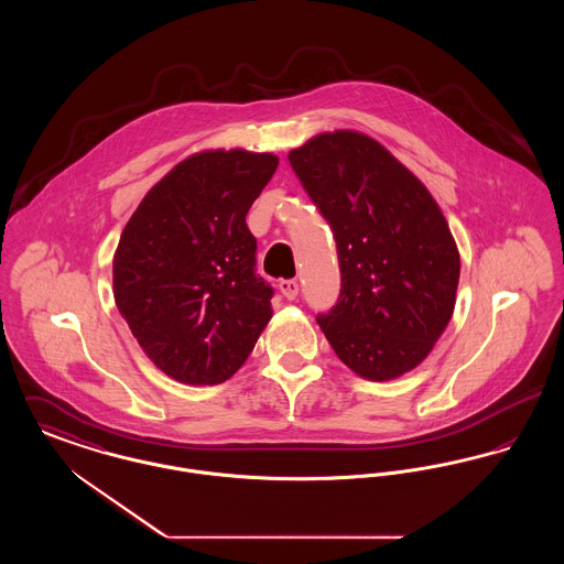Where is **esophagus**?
<instances>
[{"instance_id": "1", "label": "esophagus", "mask_w": 564, "mask_h": 564, "mask_svg": "<svg viewBox=\"0 0 564 564\" xmlns=\"http://www.w3.org/2000/svg\"><path fill=\"white\" fill-rule=\"evenodd\" d=\"M279 292L285 295L288 300H295V295H297V281H292V279L279 281Z\"/></svg>"}]
</instances>
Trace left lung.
Segmentation results:
<instances>
[{"instance_id":"8db88e82","label":"left lung","mask_w":564,"mask_h":564,"mask_svg":"<svg viewBox=\"0 0 564 564\" xmlns=\"http://www.w3.org/2000/svg\"><path fill=\"white\" fill-rule=\"evenodd\" d=\"M288 159L338 247L340 300L317 317L325 338L361 378L414 370L455 313L460 258L440 205L370 134H315Z\"/></svg>"}]
</instances>
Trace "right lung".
Returning <instances> with one entry per match:
<instances>
[{"label":"right lung","mask_w":564,"mask_h":564,"mask_svg":"<svg viewBox=\"0 0 564 564\" xmlns=\"http://www.w3.org/2000/svg\"><path fill=\"white\" fill-rule=\"evenodd\" d=\"M270 152L203 150L177 162L127 221L113 300L150 361L184 384L235 375L272 317L245 215L276 171Z\"/></svg>","instance_id":"add662e5"}]
</instances>
